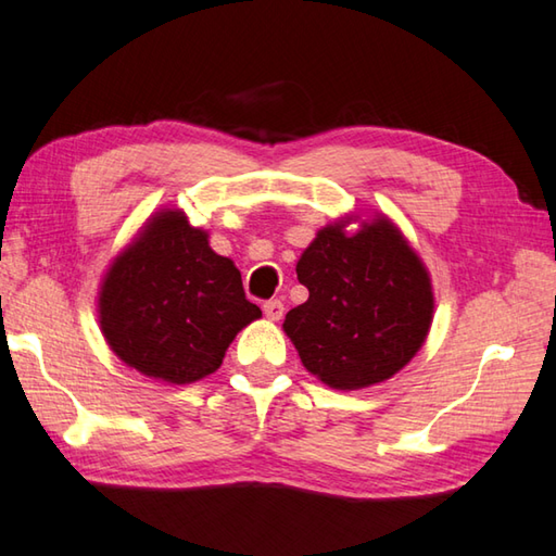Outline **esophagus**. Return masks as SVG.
Segmentation results:
<instances>
[{"label": "esophagus", "mask_w": 556, "mask_h": 556, "mask_svg": "<svg viewBox=\"0 0 556 556\" xmlns=\"http://www.w3.org/2000/svg\"><path fill=\"white\" fill-rule=\"evenodd\" d=\"M282 312H286V305H282L280 300H266L264 302V314L270 321H278L282 317Z\"/></svg>", "instance_id": "34e87169"}]
</instances>
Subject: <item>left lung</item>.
I'll use <instances>...</instances> for the list:
<instances>
[{
	"mask_svg": "<svg viewBox=\"0 0 556 556\" xmlns=\"http://www.w3.org/2000/svg\"><path fill=\"white\" fill-rule=\"evenodd\" d=\"M298 280L309 298L286 314L282 329L302 365L333 390L400 372L431 327V280L384 217L353 237L343 225L324 227L298 261Z\"/></svg>",
	"mask_w": 556,
	"mask_h": 556,
	"instance_id": "obj_1",
	"label": "left lung"
}]
</instances>
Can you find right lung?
Here are the masks:
<instances>
[{
	"label": "right lung",
	"mask_w": 556,
	"mask_h": 556,
	"mask_svg": "<svg viewBox=\"0 0 556 556\" xmlns=\"http://www.w3.org/2000/svg\"><path fill=\"white\" fill-rule=\"evenodd\" d=\"M99 307L113 353L172 384L215 372L237 331L261 317L232 261L172 211L156 215L113 261Z\"/></svg>",
	"instance_id": "right-lung-1"
}]
</instances>
